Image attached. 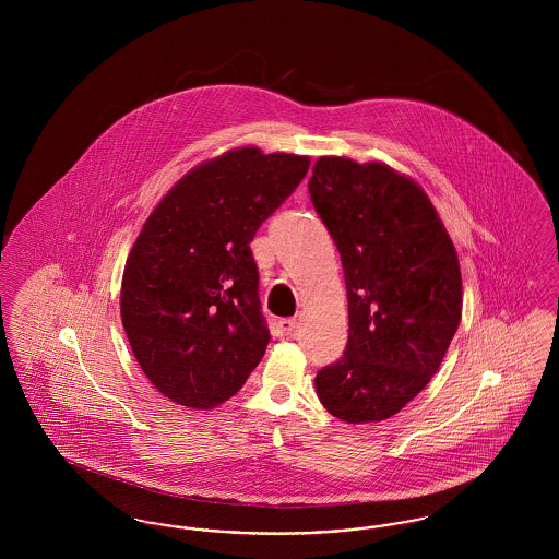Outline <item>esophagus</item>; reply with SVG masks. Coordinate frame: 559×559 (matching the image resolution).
<instances>
[{
	"mask_svg": "<svg viewBox=\"0 0 559 559\" xmlns=\"http://www.w3.org/2000/svg\"><path fill=\"white\" fill-rule=\"evenodd\" d=\"M276 331L283 337H295L299 331V322L295 319H281L276 322Z\"/></svg>",
	"mask_w": 559,
	"mask_h": 559,
	"instance_id": "1",
	"label": "esophagus"
}]
</instances>
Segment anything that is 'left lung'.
Segmentation results:
<instances>
[{
	"mask_svg": "<svg viewBox=\"0 0 559 559\" xmlns=\"http://www.w3.org/2000/svg\"><path fill=\"white\" fill-rule=\"evenodd\" d=\"M346 276L344 356L317 372L322 406L346 424L390 419L436 374L463 292L451 237L424 188L385 163L320 157L308 182Z\"/></svg>",
	"mask_w": 559,
	"mask_h": 559,
	"instance_id": "8db88e82",
	"label": "left lung"
}]
</instances>
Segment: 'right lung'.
I'll return each instance as SVG.
<instances>
[{"mask_svg":"<svg viewBox=\"0 0 559 559\" xmlns=\"http://www.w3.org/2000/svg\"><path fill=\"white\" fill-rule=\"evenodd\" d=\"M310 159L245 146L171 188L133 242L121 320L140 369L182 406L235 396L267 342L249 242L308 174Z\"/></svg>","mask_w":559,"mask_h":559,"instance_id":"add662e5","label":"right lung"}]
</instances>
